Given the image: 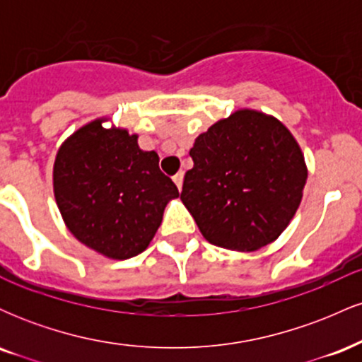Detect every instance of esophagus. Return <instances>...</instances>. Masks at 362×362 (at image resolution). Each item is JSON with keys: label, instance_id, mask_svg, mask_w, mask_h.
<instances>
[{"label": "esophagus", "instance_id": "obj_1", "mask_svg": "<svg viewBox=\"0 0 362 362\" xmlns=\"http://www.w3.org/2000/svg\"><path fill=\"white\" fill-rule=\"evenodd\" d=\"M173 182H175L177 189L182 190V184H184V173H177V175L173 177Z\"/></svg>", "mask_w": 362, "mask_h": 362}]
</instances>
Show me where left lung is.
I'll use <instances>...</instances> for the list:
<instances>
[{"label":"left lung","mask_w":362,"mask_h":362,"mask_svg":"<svg viewBox=\"0 0 362 362\" xmlns=\"http://www.w3.org/2000/svg\"><path fill=\"white\" fill-rule=\"evenodd\" d=\"M182 202L209 243L252 252L279 238L300 207L308 168L272 115L240 109L195 138Z\"/></svg>","instance_id":"1"}]
</instances>
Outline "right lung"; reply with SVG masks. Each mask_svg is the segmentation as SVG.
I'll return each instance as SVG.
<instances>
[{
  "label": "right lung",
  "instance_id": "right-lung-1",
  "mask_svg": "<svg viewBox=\"0 0 362 362\" xmlns=\"http://www.w3.org/2000/svg\"><path fill=\"white\" fill-rule=\"evenodd\" d=\"M91 120L73 132L54 161V197L76 240L103 257L126 260L148 248L168 201L178 197L155 151L138 134Z\"/></svg>",
  "mask_w": 362,
  "mask_h": 362
}]
</instances>
